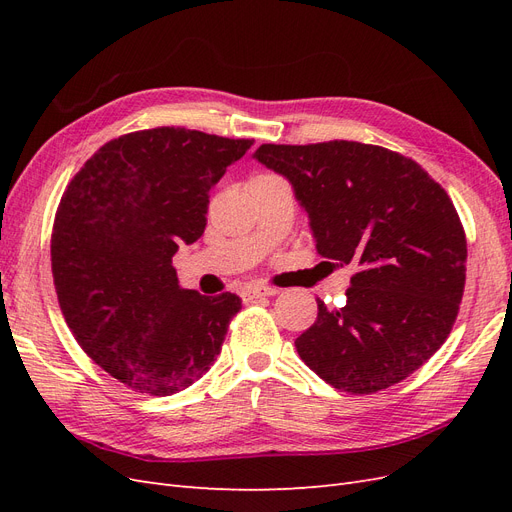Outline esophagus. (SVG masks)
Listing matches in <instances>:
<instances>
[{"label":"esophagus","instance_id":"1","mask_svg":"<svg viewBox=\"0 0 512 512\" xmlns=\"http://www.w3.org/2000/svg\"><path fill=\"white\" fill-rule=\"evenodd\" d=\"M280 290L273 288V286H265V284H250L245 286L241 290V297L243 301H256V299H262V297H273V294H277Z\"/></svg>","mask_w":512,"mask_h":512}]
</instances>
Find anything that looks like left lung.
I'll return each instance as SVG.
<instances>
[{
    "instance_id": "obj_1",
    "label": "left lung",
    "mask_w": 512,
    "mask_h": 512,
    "mask_svg": "<svg viewBox=\"0 0 512 512\" xmlns=\"http://www.w3.org/2000/svg\"><path fill=\"white\" fill-rule=\"evenodd\" d=\"M305 207L320 256L356 267L342 307L318 299L297 337L305 365L333 389L369 395L406 380L451 333L468 243L451 196L412 158L378 145H260Z\"/></svg>"
}]
</instances>
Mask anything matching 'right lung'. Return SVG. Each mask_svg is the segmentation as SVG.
Here are the masks:
<instances>
[{"mask_svg":"<svg viewBox=\"0 0 512 512\" xmlns=\"http://www.w3.org/2000/svg\"><path fill=\"white\" fill-rule=\"evenodd\" d=\"M252 145L185 128L130 132L102 145L59 200L61 314L89 359L136 393L188 389L222 350L241 299L181 288L173 256L203 235L211 188Z\"/></svg>","mask_w":512,"mask_h":512,"instance_id":"right-lung-1","label":"right lung"}]
</instances>
